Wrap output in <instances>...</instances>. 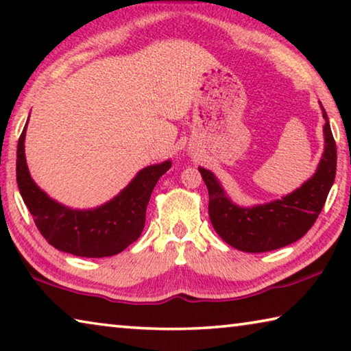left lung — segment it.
Returning a JSON list of instances; mask_svg holds the SVG:
<instances>
[{
	"mask_svg": "<svg viewBox=\"0 0 351 351\" xmlns=\"http://www.w3.org/2000/svg\"><path fill=\"white\" fill-rule=\"evenodd\" d=\"M322 114L325 148L316 173L282 199L240 207L229 199L212 171L198 169L209 190L212 226L228 245L245 252L274 251L302 239L316 223L335 182L337 159L336 142L324 106Z\"/></svg>",
	"mask_w": 351,
	"mask_h": 351,
	"instance_id": "8db88e82",
	"label": "left lung"
}]
</instances>
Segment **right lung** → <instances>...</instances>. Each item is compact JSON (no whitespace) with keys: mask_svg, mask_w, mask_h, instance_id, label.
Wrapping results in <instances>:
<instances>
[{"mask_svg":"<svg viewBox=\"0 0 351 351\" xmlns=\"http://www.w3.org/2000/svg\"><path fill=\"white\" fill-rule=\"evenodd\" d=\"M29 121V119H27ZM26 125L16 147V184L23 201L45 240L58 251L79 257H111L139 239L147 204L170 161L148 165L117 197L91 210H75L57 203L34 182L25 156Z\"/></svg>","mask_w":351,"mask_h":351,"instance_id":"1","label":"right lung"}]
</instances>
